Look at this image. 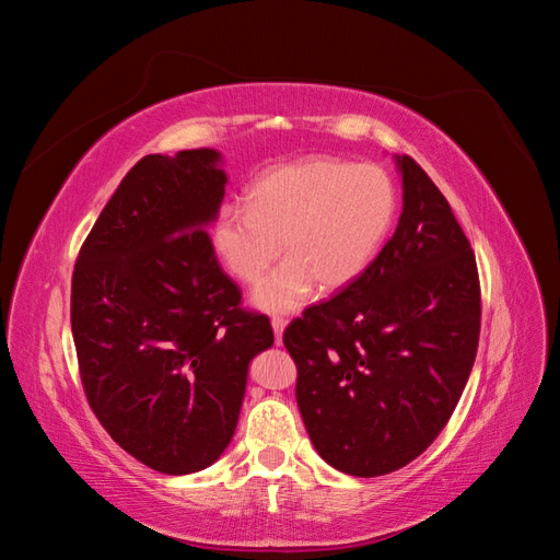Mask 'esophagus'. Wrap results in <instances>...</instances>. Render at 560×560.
I'll list each match as a JSON object with an SVG mask.
<instances>
[{
  "label": "esophagus",
  "instance_id": "1",
  "mask_svg": "<svg viewBox=\"0 0 560 560\" xmlns=\"http://www.w3.org/2000/svg\"><path fill=\"white\" fill-rule=\"evenodd\" d=\"M270 325H273V331H276V341H278V346L282 343V331H284V327H287V319L284 317H273L270 319Z\"/></svg>",
  "mask_w": 560,
  "mask_h": 560
}]
</instances>
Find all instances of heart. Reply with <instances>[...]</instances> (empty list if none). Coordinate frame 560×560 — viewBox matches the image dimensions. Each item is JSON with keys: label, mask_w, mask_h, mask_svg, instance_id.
<instances>
[{"label": "heart", "mask_w": 560, "mask_h": 560, "mask_svg": "<svg viewBox=\"0 0 560 560\" xmlns=\"http://www.w3.org/2000/svg\"><path fill=\"white\" fill-rule=\"evenodd\" d=\"M395 186L378 165L303 159L278 165L249 186L247 206L226 202L212 224V247L245 284L284 249L287 261L254 292L270 313L301 308L322 292H338L374 259L393 226ZM285 247H281V243Z\"/></svg>", "instance_id": "1"}]
</instances>
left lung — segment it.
<instances>
[{"mask_svg": "<svg viewBox=\"0 0 560 560\" xmlns=\"http://www.w3.org/2000/svg\"><path fill=\"white\" fill-rule=\"evenodd\" d=\"M397 163L404 210L393 238L282 334L313 446L364 479L409 465L446 428L481 331L467 235L430 175L411 156Z\"/></svg>", "mask_w": 560, "mask_h": 560, "instance_id": "8db88e82", "label": "left lung"}]
</instances>
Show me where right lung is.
I'll return each instance as SVG.
<instances>
[{
  "instance_id": "1",
  "label": "right lung",
  "mask_w": 560,
  "mask_h": 560,
  "mask_svg": "<svg viewBox=\"0 0 560 560\" xmlns=\"http://www.w3.org/2000/svg\"><path fill=\"white\" fill-rule=\"evenodd\" d=\"M212 149L149 154L118 184L72 273V336L89 406L147 467L212 465L238 425L247 364L273 346L208 233L226 175Z\"/></svg>"
}]
</instances>
